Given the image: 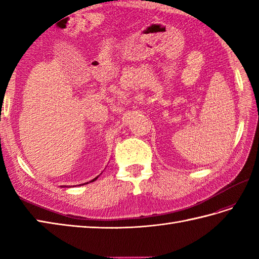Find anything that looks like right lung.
Masks as SVG:
<instances>
[{
    "label": "right lung",
    "mask_w": 259,
    "mask_h": 259,
    "mask_svg": "<svg viewBox=\"0 0 259 259\" xmlns=\"http://www.w3.org/2000/svg\"><path fill=\"white\" fill-rule=\"evenodd\" d=\"M98 178H99V176H97L96 178H93L91 181H89V183H93V181H96ZM89 183H84V184H81V185H87V184H89ZM81 185H80V186H81ZM61 187H63V188H64V187H68V186H61Z\"/></svg>",
    "instance_id": "obj_1"
}]
</instances>
